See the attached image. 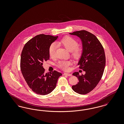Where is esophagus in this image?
Wrapping results in <instances>:
<instances>
[{"label":"esophagus","mask_w":124,"mask_h":124,"mask_svg":"<svg viewBox=\"0 0 124 124\" xmlns=\"http://www.w3.org/2000/svg\"><path fill=\"white\" fill-rule=\"evenodd\" d=\"M64 75L68 76H72V74L71 73H64Z\"/></svg>","instance_id":"obj_1"}]
</instances>
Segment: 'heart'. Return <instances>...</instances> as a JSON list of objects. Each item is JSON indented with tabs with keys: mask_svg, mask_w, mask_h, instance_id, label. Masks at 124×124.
<instances>
[{
	"mask_svg": "<svg viewBox=\"0 0 124 124\" xmlns=\"http://www.w3.org/2000/svg\"><path fill=\"white\" fill-rule=\"evenodd\" d=\"M57 44L59 46H62L68 51L71 52V56L75 59L80 58L82 55V49L78 46V42L75 39L71 37H65L61 40L57 42ZM57 49V46L53 43L51 45L49 48V54L51 58H54L55 55V52ZM71 64L69 61H60L58 64V66L63 70L66 71L69 69V66Z\"/></svg>",
	"mask_w": 124,
	"mask_h": 124,
	"instance_id": "heart-1",
	"label": "heart"
}]
</instances>
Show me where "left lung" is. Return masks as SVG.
<instances>
[{
	"instance_id": "1",
	"label": "left lung",
	"mask_w": 124,
	"mask_h": 124,
	"mask_svg": "<svg viewBox=\"0 0 124 124\" xmlns=\"http://www.w3.org/2000/svg\"><path fill=\"white\" fill-rule=\"evenodd\" d=\"M78 37L82 44V53L78 65L85 72V75H79L78 72L72 74L78 79L72 90L80 94H85L97 85L102 77L106 65V56L103 47L97 38L85 30L70 33Z\"/></svg>"
}]
</instances>
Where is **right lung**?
I'll use <instances>...</instances> for the list:
<instances>
[{
  "instance_id": "add662e5",
  "label": "right lung",
  "mask_w": 124,
  "mask_h": 124,
  "mask_svg": "<svg viewBox=\"0 0 124 124\" xmlns=\"http://www.w3.org/2000/svg\"><path fill=\"white\" fill-rule=\"evenodd\" d=\"M58 36L40 34L31 39L24 45L20 59V69L24 78L31 90L45 95L55 88L62 74L56 71L45 74L43 62L50 58L49 48Z\"/></svg>"
}]
</instances>
